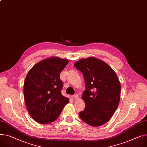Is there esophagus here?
<instances>
[{
    "instance_id": "34e87169",
    "label": "esophagus",
    "mask_w": 147,
    "mask_h": 147,
    "mask_svg": "<svg viewBox=\"0 0 147 147\" xmlns=\"http://www.w3.org/2000/svg\"><path fill=\"white\" fill-rule=\"evenodd\" d=\"M73 99L76 100V99H77L78 98H79V95H78L77 94H76L73 96Z\"/></svg>"
}]
</instances>
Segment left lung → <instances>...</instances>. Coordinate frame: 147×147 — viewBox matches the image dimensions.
<instances>
[{
	"label": "left lung",
	"instance_id": "1",
	"mask_svg": "<svg viewBox=\"0 0 147 147\" xmlns=\"http://www.w3.org/2000/svg\"><path fill=\"white\" fill-rule=\"evenodd\" d=\"M74 67L83 74L86 90L82 99L85 109L79 115L86 123L99 126L108 122L118 106L121 87L112 68L95 57L80 59Z\"/></svg>",
	"mask_w": 147,
	"mask_h": 147
}]
</instances>
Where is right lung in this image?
<instances>
[{
    "label": "right lung",
    "mask_w": 147,
    "mask_h": 147,
    "mask_svg": "<svg viewBox=\"0 0 147 147\" xmlns=\"http://www.w3.org/2000/svg\"><path fill=\"white\" fill-rule=\"evenodd\" d=\"M68 60L59 57L46 58L34 65L26 76L24 96L27 110L36 122L50 123L61 114L69 99L61 93L60 74Z\"/></svg>",
    "instance_id": "add662e5"
}]
</instances>
